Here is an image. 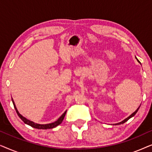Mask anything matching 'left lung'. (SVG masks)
I'll use <instances>...</instances> for the list:
<instances>
[{
	"label": "left lung",
	"instance_id": "left-lung-1",
	"mask_svg": "<svg viewBox=\"0 0 152 152\" xmlns=\"http://www.w3.org/2000/svg\"><path fill=\"white\" fill-rule=\"evenodd\" d=\"M136 59H137V61H138L139 62V63H140V61H139V60H138V59H137V58H136ZM140 107H139L138 108V109H137L136 110V111H135L134 112V113H133L132 114V115H130L129 116V117H128V118H126V119H124V120H123V121L120 122H119V123L115 124V125H118V124H123V123H124V122H126V121H127V120H128L129 119H130V118H131L134 117V115H136V113H137V112H138V109H139V108H140Z\"/></svg>",
	"mask_w": 152,
	"mask_h": 152
}]
</instances>
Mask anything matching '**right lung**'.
Listing matches in <instances>:
<instances>
[{
    "instance_id": "obj_1",
    "label": "right lung",
    "mask_w": 152,
    "mask_h": 152,
    "mask_svg": "<svg viewBox=\"0 0 152 152\" xmlns=\"http://www.w3.org/2000/svg\"><path fill=\"white\" fill-rule=\"evenodd\" d=\"M12 102H13L14 109H16V113H17V114H18V117H19L20 119H21L24 122V123L28 124V125L31 126H32V127H34L35 129H53V128L56 127V126H58V125H59V124L61 123L62 121H63L64 117H65L66 113V111L61 115V117H60L59 119L57 120V121L54 122H53V123L46 124H37V123H35V122H32V121H30V120H29L27 119V118L23 117V116L22 115H20V114L19 113V112L18 111L17 109H16V105H15V104H14V102L13 99H12Z\"/></svg>"
}]
</instances>
